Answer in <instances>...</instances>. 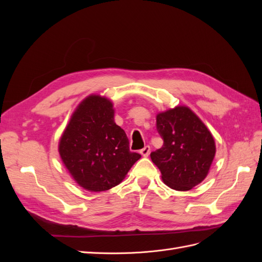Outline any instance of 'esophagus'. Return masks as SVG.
I'll return each mask as SVG.
<instances>
[{
	"mask_svg": "<svg viewBox=\"0 0 262 262\" xmlns=\"http://www.w3.org/2000/svg\"><path fill=\"white\" fill-rule=\"evenodd\" d=\"M149 152H150V147H149L148 145H146L145 147H143V148H142V149L140 150L141 155L144 156V157H147V156L149 155Z\"/></svg>",
	"mask_w": 262,
	"mask_h": 262,
	"instance_id": "34e87169",
	"label": "esophagus"
}]
</instances>
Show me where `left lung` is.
<instances>
[{
	"instance_id": "left-lung-1",
	"label": "left lung",
	"mask_w": 262,
	"mask_h": 262,
	"mask_svg": "<svg viewBox=\"0 0 262 262\" xmlns=\"http://www.w3.org/2000/svg\"><path fill=\"white\" fill-rule=\"evenodd\" d=\"M156 128L163 138L150 160L161 170L165 185L188 191L208 176L215 156V141L201 119L187 106L157 114Z\"/></svg>"
}]
</instances>
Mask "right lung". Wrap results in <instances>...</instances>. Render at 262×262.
<instances>
[{"label":"right lung","instance_id":"obj_1","mask_svg":"<svg viewBox=\"0 0 262 262\" xmlns=\"http://www.w3.org/2000/svg\"><path fill=\"white\" fill-rule=\"evenodd\" d=\"M114 117L112 100L90 95L76 107L59 141L62 163L87 191L116 187L141 158L130 150L126 134Z\"/></svg>","mask_w":262,"mask_h":262}]
</instances>
